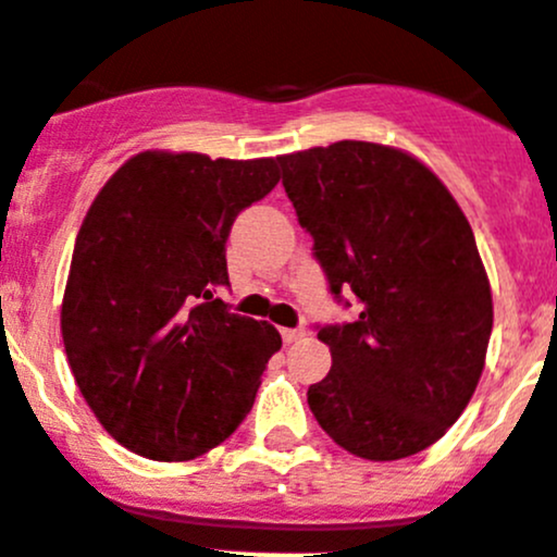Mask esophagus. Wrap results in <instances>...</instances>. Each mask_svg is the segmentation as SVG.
I'll list each match as a JSON object with an SVG mask.
<instances>
[{"mask_svg": "<svg viewBox=\"0 0 557 557\" xmlns=\"http://www.w3.org/2000/svg\"><path fill=\"white\" fill-rule=\"evenodd\" d=\"M302 335H306V330H302V327L281 330V338H284V344H295V341H300Z\"/></svg>", "mask_w": 557, "mask_h": 557, "instance_id": "34e87169", "label": "esophagus"}]
</instances>
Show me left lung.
<instances>
[{
	"mask_svg": "<svg viewBox=\"0 0 557 557\" xmlns=\"http://www.w3.org/2000/svg\"><path fill=\"white\" fill-rule=\"evenodd\" d=\"M284 189L330 292L360 317L319 327L333 368L308 387L322 431L366 460L436 444L476 389L493 295L466 213L400 148L338 140L284 153Z\"/></svg>",
	"mask_w": 557,
	"mask_h": 557,
	"instance_id": "1",
	"label": "left lung"
}]
</instances>
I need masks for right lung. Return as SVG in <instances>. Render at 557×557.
Listing matches in <instances>:
<instances>
[{"instance_id": "obj_1", "label": "right lung", "mask_w": 557, "mask_h": 557, "mask_svg": "<svg viewBox=\"0 0 557 557\" xmlns=\"http://www.w3.org/2000/svg\"><path fill=\"white\" fill-rule=\"evenodd\" d=\"M278 184V157L143 151L94 197L75 238L62 338L99 425L129 453L178 463L238 431L281 349L273 324L230 313L224 244Z\"/></svg>"}]
</instances>
